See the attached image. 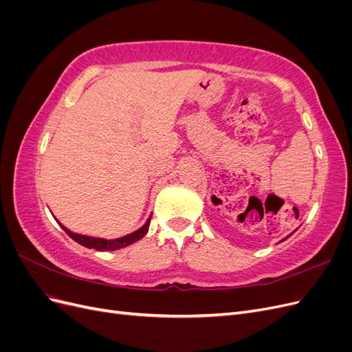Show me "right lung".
Returning <instances> with one entry per match:
<instances>
[{"mask_svg": "<svg viewBox=\"0 0 352 352\" xmlns=\"http://www.w3.org/2000/svg\"><path fill=\"white\" fill-rule=\"evenodd\" d=\"M150 221H151V217L146 220V223L141 229H138L136 232H132V233H129V235L122 236L119 239H102V238H92V236L78 235V233L70 232L67 228H65L63 225H60V226L73 241H76L78 243L83 245V247L94 248L97 251H114V250H119V248H124V247H127V245H131L136 241L142 239L146 235L148 228H150Z\"/></svg>", "mask_w": 352, "mask_h": 352, "instance_id": "right-lung-1", "label": "right lung"}]
</instances>
